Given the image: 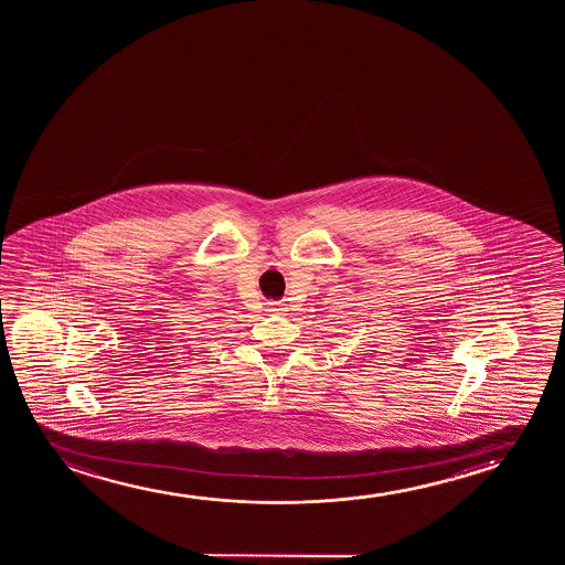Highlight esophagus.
I'll return each instance as SVG.
<instances>
[{"label": "esophagus", "mask_w": 565, "mask_h": 565, "mask_svg": "<svg viewBox=\"0 0 565 565\" xmlns=\"http://www.w3.org/2000/svg\"><path fill=\"white\" fill-rule=\"evenodd\" d=\"M268 310L270 312H276V315H284L286 312V307H284V302H268Z\"/></svg>", "instance_id": "obj_1"}]
</instances>
